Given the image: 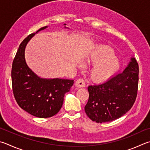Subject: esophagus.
<instances>
[{"instance_id": "34e87169", "label": "esophagus", "mask_w": 150, "mask_h": 150, "mask_svg": "<svg viewBox=\"0 0 150 150\" xmlns=\"http://www.w3.org/2000/svg\"><path fill=\"white\" fill-rule=\"evenodd\" d=\"M75 85L78 88H82V87L85 86V83H84L83 79H79L75 82Z\"/></svg>"}]
</instances>
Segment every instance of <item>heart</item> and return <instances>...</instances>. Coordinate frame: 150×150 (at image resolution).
<instances>
[{
    "label": "heart",
    "instance_id": "obj_1",
    "mask_svg": "<svg viewBox=\"0 0 150 150\" xmlns=\"http://www.w3.org/2000/svg\"><path fill=\"white\" fill-rule=\"evenodd\" d=\"M86 60L95 64L91 72L92 80L96 83L107 81L119 72L121 64L112 49L105 47L94 48Z\"/></svg>",
    "mask_w": 150,
    "mask_h": 150
}]
</instances>
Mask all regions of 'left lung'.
<instances>
[{
	"label": "left lung",
	"mask_w": 150,
	"mask_h": 150,
	"mask_svg": "<svg viewBox=\"0 0 150 150\" xmlns=\"http://www.w3.org/2000/svg\"><path fill=\"white\" fill-rule=\"evenodd\" d=\"M139 67L134 58L125 70L106 82L88 87L89 98L84 111L92 121L110 122L121 117L137 98Z\"/></svg>",
	"instance_id": "obj_1"
}]
</instances>
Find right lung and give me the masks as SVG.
Listing matches in <instances>:
<instances>
[{
  "label": "right lung",
  "mask_w": 150,
  "mask_h": 150,
  "mask_svg": "<svg viewBox=\"0 0 150 150\" xmlns=\"http://www.w3.org/2000/svg\"><path fill=\"white\" fill-rule=\"evenodd\" d=\"M64 28L69 29L66 27ZM39 29L29 35L19 47L12 67V83L13 96L19 106L31 115L39 118L52 117L60 110L64 97L70 91L74 81L63 79L41 78L28 67L25 59V50L29 41Z\"/></svg>",
  "instance_id": "right-lung-1"
}]
</instances>
